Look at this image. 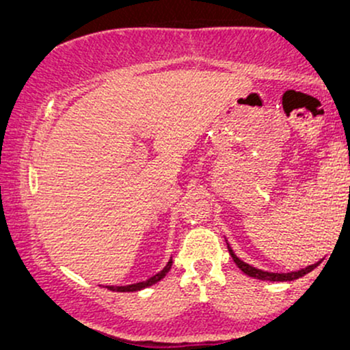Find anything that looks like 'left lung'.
Here are the masks:
<instances>
[{"label":"left lung","instance_id":"1","mask_svg":"<svg viewBox=\"0 0 350 350\" xmlns=\"http://www.w3.org/2000/svg\"><path fill=\"white\" fill-rule=\"evenodd\" d=\"M228 252H230L232 258H234V262L237 263V267L242 270L245 275L252 276V278H256V280H263V281H293V280H298L301 276L308 275L309 271H312L314 268L317 267L319 263H314V265H309V267L303 268V270H298V271H291V273H270V271H263V270H258V268L255 267H250L248 263L242 262V260L239 258V256L235 255L234 250H232L230 247H228Z\"/></svg>","mask_w":350,"mask_h":350}]
</instances>
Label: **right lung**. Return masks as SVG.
Returning a JSON list of instances; mask_svg holds the SVG:
<instances>
[{
    "label": "right lung",
    "instance_id": "add662e5",
    "mask_svg": "<svg viewBox=\"0 0 350 350\" xmlns=\"http://www.w3.org/2000/svg\"><path fill=\"white\" fill-rule=\"evenodd\" d=\"M171 265H172V260H170V262H167L166 267H164L163 270L158 273V275L151 276L150 280H146V281H142V283L128 284V286H108V290H111V291H118V293H126V291H139V290H143V288H148V286H151V284H154V283H158V281H161V280L164 278V276H166V273L171 270Z\"/></svg>",
    "mask_w": 350,
    "mask_h": 350
}]
</instances>
